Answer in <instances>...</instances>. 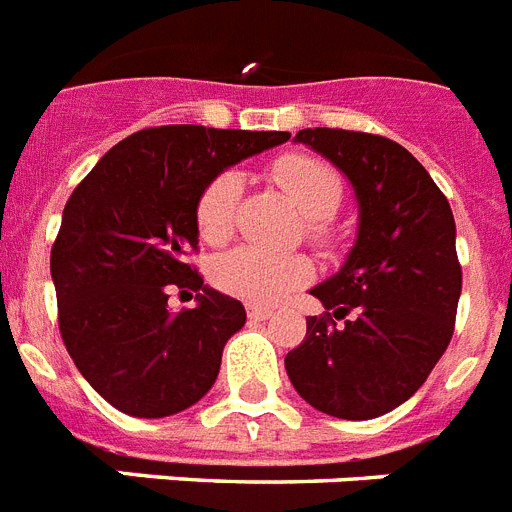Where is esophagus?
Here are the masks:
<instances>
[{
	"label": "esophagus",
	"instance_id": "obj_1",
	"mask_svg": "<svg viewBox=\"0 0 512 512\" xmlns=\"http://www.w3.org/2000/svg\"><path fill=\"white\" fill-rule=\"evenodd\" d=\"M247 315L249 320H268V317H273V309L260 307V304H249Z\"/></svg>",
	"mask_w": 512,
	"mask_h": 512
}]
</instances>
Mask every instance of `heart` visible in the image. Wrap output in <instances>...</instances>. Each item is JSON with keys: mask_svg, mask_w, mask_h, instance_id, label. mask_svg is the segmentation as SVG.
<instances>
[{"mask_svg": "<svg viewBox=\"0 0 512 512\" xmlns=\"http://www.w3.org/2000/svg\"><path fill=\"white\" fill-rule=\"evenodd\" d=\"M270 176L307 218V234L315 242L328 244L333 234L328 216H333L343 195L336 171L307 153H286L273 161ZM239 192L242 184L234 171H223L205 184L195 205V223L203 242H229V236L234 234ZM312 273L315 268L309 257L299 252H265L252 247L223 252L210 265V278L218 289L252 304H278L291 291L302 289Z\"/></svg>", "mask_w": 512, "mask_h": 512, "instance_id": "b5f03b06", "label": "heart"}]
</instances>
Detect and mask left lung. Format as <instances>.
I'll use <instances>...</instances> for the list:
<instances>
[{
  "instance_id": "1",
  "label": "left lung",
  "mask_w": 512,
  "mask_h": 512,
  "mask_svg": "<svg viewBox=\"0 0 512 512\" xmlns=\"http://www.w3.org/2000/svg\"><path fill=\"white\" fill-rule=\"evenodd\" d=\"M296 143L349 176L359 231L341 270L309 291L333 312L307 317L286 372L322 414L375 419L422 388L453 338L461 296L453 210L422 163L388 137L315 127L296 132Z\"/></svg>"
}]
</instances>
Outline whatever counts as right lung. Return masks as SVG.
<instances>
[{
  "label": "right lung",
  "mask_w": 512,
  "mask_h": 512,
  "mask_svg": "<svg viewBox=\"0 0 512 512\" xmlns=\"http://www.w3.org/2000/svg\"><path fill=\"white\" fill-rule=\"evenodd\" d=\"M289 132L166 124L124 137L77 184L51 247L59 333L80 375L114 409L179 414L213 388L242 302L205 286L195 205L213 176L289 140ZM198 291L171 313L168 289Z\"/></svg>",
  "instance_id": "add662e5"
}]
</instances>
